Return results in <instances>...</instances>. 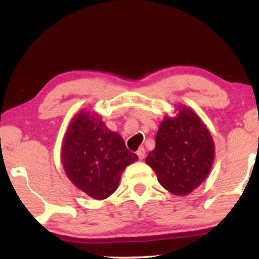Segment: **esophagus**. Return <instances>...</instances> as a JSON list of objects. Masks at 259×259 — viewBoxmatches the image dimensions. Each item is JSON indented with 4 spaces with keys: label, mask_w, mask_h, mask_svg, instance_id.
Segmentation results:
<instances>
[{
    "label": "esophagus",
    "mask_w": 259,
    "mask_h": 259,
    "mask_svg": "<svg viewBox=\"0 0 259 259\" xmlns=\"http://www.w3.org/2000/svg\"><path fill=\"white\" fill-rule=\"evenodd\" d=\"M136 154L139 156V159H144L145 156H146V150H145L144 147H140L138 150V152H136Z\"/></svg>",
    "instance_id": "1"
}]
</instances>
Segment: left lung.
<instances>
[{"label":"left lung","instance_id":"left-lung-1","mask_svg":"<svg viewBox=\"0 0 259 259\" xmlns=\"http://www.w3.org/2000/svg\"><path fill=\"white\" fill-rule=\"evenodd\" d=\"M214 160V142L207 126L191 108L179 106L175 117L163 118L156 147L146 157L159 184L185 196L207 178Z\"/></svg>","mask_w":259,"mask_h":259}]
</instances>
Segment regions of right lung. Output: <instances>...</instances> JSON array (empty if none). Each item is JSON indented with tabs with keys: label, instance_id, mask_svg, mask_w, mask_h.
<instances>
[{
	"label": "right lung",
	"instance_id": "right-lung-1",
	"mask_svg": "<svg viewBox=\"0 0 259 259\" xmlns=\"http://www.w3.org/2000/svg\"><path fill=\"white\" fill-rule=\"evenodd\" d=\"M135 160L138 156L99 114L81 111L70 121L62 145V163L70 181L90 197L105 200L111 196L124 169Z\"/></svg>",
	"mask_w": 259,
	"mask_h": 259
}]
</instances>
